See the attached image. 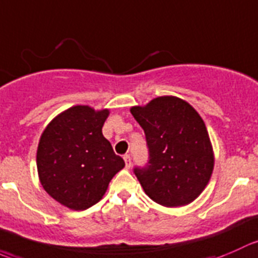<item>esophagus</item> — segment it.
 <instances>
[{
  "label": "esophagus",
  "instance_id": "1",
  "mask_svg": "<svg viewBox=\"0 0 258 258\" xmlns=\"http://www.w3.org/2000/svg\"><path fill=\"white\" fill-rule=\"evenodd\" d=\"M123 160H124V164H126V167H131L132 161H131V156H130L128 154L124 155V156H123Z\"/></svg>",
  "mask_w": 258,
  "mask_h": 258
}]
</instances>
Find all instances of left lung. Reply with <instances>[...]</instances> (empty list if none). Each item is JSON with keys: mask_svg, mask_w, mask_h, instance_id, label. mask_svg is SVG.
<instances>
[{"mask_svg": "<svg viewBox=\"0 0 258 258\" xmlns=\"http://www.w3.org/2000/svg\"><path fill=\"white\" fill-rule=\"evenodd\" d=\"M142 127L149 160L134 172L145 192L165 207L189 204L203 191L213 171L208 132L198 112L176 97H159L132 107Z\"/></svg>", "mask_w": 258, "mask_h": 258, "instance_id": "left-lung-1", "label": "left lung"}]
</instances>
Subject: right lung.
Here are the masks:
<instances>
[{"label":"right lung","mask_w":258,"mask_h":258,"mask_svg":"<svg viewBox=\"0 0 258 258\" xmlns=\"http://www.w3.org/2000/svg\"><path fill=\"white\" fill-rule=\"evenodd\" d=\"M108 111L76 106L55 117L42 132L36 162L40 181L51 198L74 211L102 199L124 166L102 135Z\"/></svg>","instance_id":"right-lung-1"}]
</instances>
